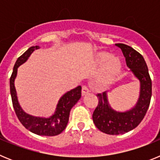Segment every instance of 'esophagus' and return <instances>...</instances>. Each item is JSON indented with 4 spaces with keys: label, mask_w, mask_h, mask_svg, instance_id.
<instances>
[{
    "label": "esophagus",
    "mask_w": 160,
    "mask_h": 160,
    "mask_svg": "<svg viewBox=\"0 0 160 160\" xmlns=\"http://www.w3.org/2000/svg\"><path fill=\"white\" fill-rule=\"evenodd\" d=\"M89 92H90V90H89L88 87H87V86H83L82 89V95H86V94H88Z\"/></svg>",
    "instance_id": "1"
}]
</instances>
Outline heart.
I'll list each match as a JSON object with an SVG mask.
<instances>
[{
    "label": "heart",
    "mask_w": 160,
    "mask_h": 160,
    "mask_svg": "<svg viewBox=\"0 0 160 160\" xmlns=\"http://www.w3.org/2000/svg\"><path fill=\"white\" fill-rule=\"evenodd\" d=\"M97 65L104 64L101 66L95 76V81L101 86L111 84L118 75L121 70V61L116 56H111L107 52L98 53L94 58Z\"/></svg>",
    "instance_id": "b5f03b06"
}]
</instances>
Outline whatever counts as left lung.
Returning <instances> with one entry per match:
<instances>
[{
    "label": "left lung",
    "mask_w": 160,
    "mask_h": 160,
    "mask_svg": "<svg viewBox=\"0 0 160 160\" xmlns=\"http://www.w3.org/2000/svg\"><path fill=\"white\" fill-rule=\"evenodd\" d=\"M115 46L121 49L127 66L140 82V92L135 107L123 112L111 108L107 92L97 94L98 103L93 113V122L98 129L108 135L124 134L136 128L143 119L152 98V79L143 57L125 44L118 43Z\"/></svg>",
    "instance_id": "1"
}]
</instances>
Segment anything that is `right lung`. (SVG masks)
Here are the masks:
<instances>
[{"instance_id":"right-lung-1","label":"right lung","mask_w":160,"mask_h":160,"mask_svg":"<svg viewBox=\"0 0 160 160\" xmlns=\"http://www.w3.org/2000/svg\"><path fill=\"white\" fill-rule=\"evenodd\" d=\"M40 49L38 46L29 48L22 56L18 58L14 65L13 70L9 81L12 106L18 119L26 129L38 135L55 136L61 134L66 128L69 121L70 110L81 98L82 87L81 86H78L76 88L63 94L58 102L54 113L49 117L44 118V117L32 116L25 113L18 102L14 81L18 73V68L21 65L25 63L31 53L35 49Z\"/></svg>"}]
</instances>
